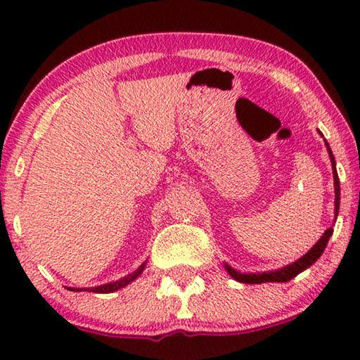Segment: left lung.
<instances>
[{
	"mask_svg": "<svg viewBox=\"0 0 360 360\" xmlns=\"http://www.w3.org/2000/svg\"><path fill=\"white\" fill-rule=\"evenodd\" d=\"M326 147H328V152H329V157H331V164H333V175H334V191H336V201H334V205H336V214L339 211V176H338V172H336V164H334V155L331 149H329V144L326 142ZM333 234V229L329 228L324 231V234L321 236V239L318 240L316 244L313 245L311 250L307 252L303 255L302 259L297 260V262H293L292 265H287V267L280 269V270H275V272H267V274H239L236 272L234 269H231L226 265V270L231 274V277H234L238 282H243V283H264V282H288V280H292L293 277H297L300 272H303L304 269H308L309 265H313L316 260L319 259V255L324 252V249H326V244L329 238H331Z\"/></svg>",
	"mask_w": 360,
	"mask_h": 360,
	"instance_id": "1",
	"label": "left lung"
}]
</instances>
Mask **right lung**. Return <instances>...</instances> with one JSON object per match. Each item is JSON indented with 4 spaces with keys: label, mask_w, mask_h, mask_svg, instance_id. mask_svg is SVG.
I'll return each instance as SVG.
<instances>
[{
    "label": "right lung",
    "mask_w": 360,
    "mask_h": 360,
    "mask_svg": "<svg viewBox=\"0 0 360 360\" xmlns=\"http://www.w3.org/2000/svg\"><path fill=\"white\" fill-rule=\"evenodd\" d=\"M144 267H146V262L142 264L141 267L136 270V272L129 274V275H127V277H124V278L116 280V282H112V283L101 285V287H95V288H83V290H88V292H93V293H110V292H116V290H120V288H122V287H126L127 283H131L132 280L139 277L142 270H144ZM68 290H75V292H80V290H77V288H68Z\"/></svg>",
    "instance_id": "obj_1"
}]
</instances>
